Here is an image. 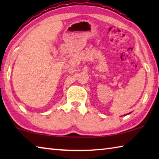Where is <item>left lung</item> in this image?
I'll list each match as a JSON object with an SVG mask.
<instances>
[{
    "instance_id": "1",
    "label": "left lung",
    "mask_w": 159,
    "mask_h": 159,
    "mask_svg": "<svg viewBox=\"0 0 159 159\" xmlns=\"http://www.w3.org/2000/svg\"><path fill=\"white\" fill-rule=\"evenodd\" d=\"M130 114V113H128V114ZM126 115H127V114H126ZM124 116H125V115H124Z\"/></svg>"
}]
</instances>
